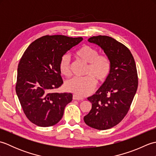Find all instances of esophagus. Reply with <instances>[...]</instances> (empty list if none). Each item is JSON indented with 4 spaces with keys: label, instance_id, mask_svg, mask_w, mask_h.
<instances>
[{
    "label": "esophagus",
    "instance_id": "esophagus-1",
    "mask_svg": "<svg viewBox=\"0 0 156 156\" xmlns=\"http://www.w3.org/2000/svg\"><path fill=\"white\" fill-rule=\"evenodd\" d=\"M73 99H74V100H76V101H82V100H83V98H80L79 97H78V96H76L75 94L73 95Z\"/></svg>",
    "mask_w": 156,
    "mask_h": 156
}]
</instances>
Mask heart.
I'll return each instance as SVG.
<instances>
[{
    "label": "heart",
    "mask_w": 156,
    "mask_h": 156,
    "mask_svg": "<svg viewBox=\"0 0 156 156\" xmlns=\"http://www.w3.org/2000/svg\"><path fill=\"white\" fill-rule=\"evenodd\" d=\"M75 55L81 61L88 64L85 73L87 76L68 81L66 83V88L78 97H83L93 91L96 80L98 83L107 80L111 73V63L108 56L99 55L97 49L90 45L82 46ZM59 69L62 75L66 77L70 76V59L68 55L65 54L60 58Z\"/></svg>",
    "instance_id": "1"
}]
</instances>
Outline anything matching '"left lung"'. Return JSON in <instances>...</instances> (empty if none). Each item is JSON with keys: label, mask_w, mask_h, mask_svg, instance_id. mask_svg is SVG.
I'll list each match as a JSON object with an SVG mask.
<instances>
[{"label": "left lung", "mask_w": 156, "mask_h": 156, "mask_svg": "<svg viewBox=\"0 0 156 156\" xmlns=\"http://www.w3.org/2000/svg\"><path fill=\"white\" fill-rule=\"evenodd\" d=\"M101 47L110 59V75L96 93L88 98L92 103L84 121L98 130L113 127L120 122L130 108L138 87L135 59L130 50L116 39L106 35L88 39Z\"/></svg>", "instance_id": "1"}]
</instances>
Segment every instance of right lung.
I'll return each mask as SVG.
<instances>
[{
	"mask_svg": "<svg viewBox=\"0 0 156 156\" xmlns=\"http://www.w3.org/2000/svg\"><path fill=\"white\" fill-rule=\"evenodd\" d=\"M82 37L45 35L29 45L18 65L16 93L26 117L39 127H50L61 120L71 93L53 92L63 84L60 58Z\"/></svg>",
	"mask_w": 156,
	"mask_h": 156,
	"instance_id": "right-lung-1",
	"label": "right lung"
}]
</instances>
